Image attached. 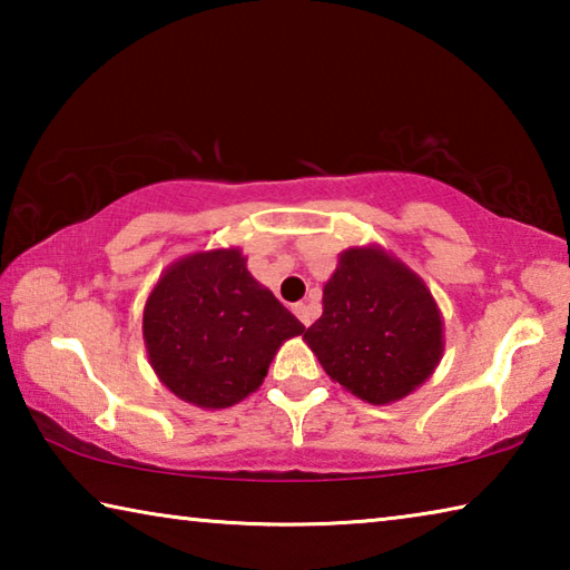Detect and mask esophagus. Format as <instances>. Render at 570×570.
<instances>
[{
    "label": "esophagus",
    "mask_w": 570,
    "mask_h": 570,
    "mask_svg": "<svg viewBox=\"0 0 570 570\" xmlns=\"http://www.w3.org/2000/svg\"><path fill=\"white\" fill-rule=\"evenodd\" d=\"M294 314L298 316V320H302V324H304V326L312 324V322H314V316H316L314 306H308V304H304V302L294 306Z\"/></svg>",
    "instance_id": "1"
}]
</instances>
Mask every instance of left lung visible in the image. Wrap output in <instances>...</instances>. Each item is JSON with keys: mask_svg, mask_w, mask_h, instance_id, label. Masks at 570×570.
<instances>
[{"mask_svg": "<svg viewBox=\"0 0 570 570\" xmlns=\"http://www.w3.org/2000/svg\"><path fill=\"white\" fill-rule=\"evenodd\" d=\"M322 304L304 340L324 372L360 400L397 402L440 364L445 342L435 298L384 248H346Z\"/></svg>", "mask_w": 570, "mask_h": 570, "instance_id": "left-lung-1", "label": "left lung"}]
</instances>
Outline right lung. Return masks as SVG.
<instances>
[{
    "instance_id": "right-lung-1",
    "label": "right lung",
    "mask_w": 570,
    "mask_h": 570,
    "mask_svg": "<svg viewBox=\"0 0 570 570\" xmlns=\"http://www.w3.org/2000/svg\"><path fill=\"white\" fill-rule=\"evenodd\" d=\"M304 324L256 282L238 248L198 250L166 268L142 312L158 380L206 410L262 387L274 354Z\"/></svg>"
}]
</instances>
